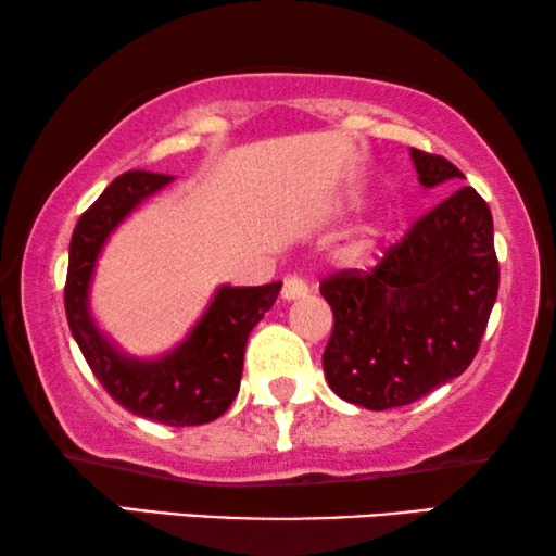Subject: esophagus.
Instances as JSON below:
<instances>
[{"label":"esophagus","instance_id":"1","mask_svg":"<svg viewBox=\"0 0 556 556\" xmlns=\"http://www.w3.org/2000/svg\"><path fill=\"white\" fill-rule=\"evenodd\" d=\"M308 293V286L306 280L299 278V276H288L283 280V291H280V295H283L286 301H295V299H303V295Z\"/></svg>","mask_w":556,"mask_h":556}]
</instances>
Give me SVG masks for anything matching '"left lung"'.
<instances>
[{"mask_svg": "<svg viewBox=\"0 0 556 556\" xmlns=\"http://www.w3.org/2000/svg\"><path fill=\"white\" fill-rule=\"evenodd\" d=\"M425 187L458 185L445 156L413 149ZM333 311L326 382L341 400L390 409L460 377L478 354L498 295L493 217L473 187L417 217L369 270L321 280Z\"/></svg>", "mask_w": 556, "mask_h": 556, "instance_id": "left-lung-1", "label": "left lung"}]
</instances>
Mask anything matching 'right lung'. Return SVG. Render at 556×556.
<instances>
[{
    "instance_id": "add662e5",
    "label": "right lung",
    "mask_w": 556,
    "mask_h": 556,
    "mask_svg": "<svg viewBox=\"0 0 556 556\" xmlns=\"http://www.w3.org/2000/svg\"><path fill=\"white\" fill-rule=\"evenodd\" d=\"M169 179L143 169L126 172L83 212L71 238L65 316L90 371L121 407L154 422L185 428L217 420L232 405L240 390L248 337L276 303L280 283L219 288L197 329L169 356L156 362L121 356L90 321V273L113 227Z\"/></svg>"
}]
</instances>
